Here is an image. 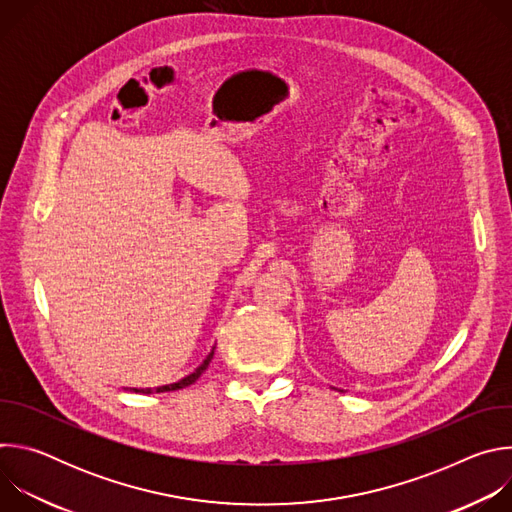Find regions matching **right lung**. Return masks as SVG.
Returning <instances> with one entry per match:
<instances>
[{
    "label": "right lung",
    "mask_w": 512,
    "mask_h": 512,
    "mask_svg": "<svg viewBox=\"0 0 512 512\" xmlns=\"http://www.w3.org/2000/svg\"><path fill=\"white\" fill-rule=\"evenodd\" d=\"M212 354H214V350L206 356V360L200 364V367L192 373V375H188V377H184L182 381H178V383H174V385H164V387H156V389H133L135 393H143V395H150V393H168V391H178V389H184V387H188V385H192V383H196V379L206 371V367L210 364V360H212Z\"/></svg>",
    "instance_id": "1"
}]
</instances>
